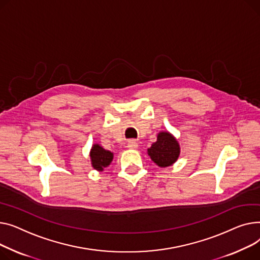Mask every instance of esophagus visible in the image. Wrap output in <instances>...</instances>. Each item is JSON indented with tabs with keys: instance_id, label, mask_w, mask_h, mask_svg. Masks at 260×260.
<instances>
[{
	"instance_id": "1",
	"label": "esophagus",
	"mask_w": 260,
	"mask_h": 260,
	"mask_svg": "<svg viewBox=\"0 0 260 260\" xmlns=\"http://www.w3.org/2000/svg\"><path fill=\"white\" fill-rule=\"evenodd\" d=\"M127 147H128L129 149H136L137 147H139V145H137V142H136V141L130 140V141L128 142V144H127Z\"/></svg>"
}]
</instances>
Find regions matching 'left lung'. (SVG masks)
Segmentation results:
<instances>
[{
  "mask_svg": "<svg viewBox=\"0 0 260 260\" xmlns=\"http://www.w3.org/2000/svg\"><path fill=\"white\" fill-rule=\"evenodd\" d=\"M180 153V147L175 137L169 132H159L157 141L148 149V155L158 167L173 165Z\"/></svg>",
  "mask_w": 260,
  "mask_h": 260,
  "instance_id": "8db88e82",
  "label": "left lung"
}]
</instances>
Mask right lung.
I'll use <instances>...</instances> for the list:
<instances>
[{
    "label": "right lung",
    "mask_w": 260,
    "mask_h": 260,
    "mask_svg": "<svg viewBox=\"0 0 260 260\" xmlns=\"http://www.w3.org/2000/svg\"><path fill=\"white\" fill-rule=\"evenodd\" d=\"M90 158L93 169L102 172L106 167H108L111 164L113 153L109 150H105L99 144H94L90 151Z\"/></svg>",
    "instance_id": "right-lung-1"
}]
</instances>
